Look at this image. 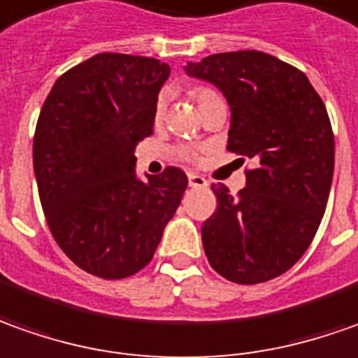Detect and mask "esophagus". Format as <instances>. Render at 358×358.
<instances>
[{"mask_svg":"<svg viewBox=\"0 0 358 358\" xmlns=\"http://www.w3.org/2000/svg\"><path fill=\"white\" fill-rule=\"evenodd\" d=\"M188 182L192 188H206L208 186V180L199 174H188Z\"/></svg>","mask_w":358,"mask_h":358,"instance_id":"34e87169","label":"esophagus"}]
</instances>
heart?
<instances>
[{"label":"heart","instance_id":"b5f03b06","mask_svg":"<svg viewBox=\"0 0 358 358\" xmlns=\"http://www.w3.org/2000/svg\"><path fill=\"white\" fill-rule=\"evenodd\" d=\"M192 97L196 99V103H198L199 109L203 108V106H208V103H211V101H215V99H221L220 94H217L215 90H211V87H201V86L192 90ZM164 111H166V96L162 94V96H159V99H157V103H155V121H157V123L162 121V117H164ZM178 155L182 157V159H188V160L196 159V152L188 147L180 148Z\"/></svg>","mask_w":358,"mask_h":358}]
</instances>
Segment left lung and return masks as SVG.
<instances>
[{
  "instance_id": "8db88e82",
  "label": "left lung",
  "mask_w": 358,
  "mask_h": 358,
  "mask_svg": "<svg viewBox=\"0 0 358 358\" xmlns=\"http://www.w3.org/2000/svg\"><path fill=\"white\" fill-rule=\"evenodd\" d=\"M184 70L225 96L227 148L257 160L237 198L211 186L217 211L201 227L206 257L231 282L272 280L300 261L322 223L335 164L327 109L303 72L266 52H221Z\"/></svg>"
}]
</instances>
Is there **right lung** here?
<instances>
[{
  "label": "right lung",
  "instance_id": "obj_1",
  "mask_svg": "<svg viewBox=\"0 0 358 358\" xmlns=\"http://www.w3.org/2000/svg\"><path fill=\"white\" fill-rule=\"evenodd\" d=\"M169 76L157 58L101 52L58 78L36 121L33 166L50 233L106 280L147 266L188 188L174 166L145 182L135 172Z\"/></svg>",
  "mask_w": 358,
  "mask_h": 358
}]
</instances>
